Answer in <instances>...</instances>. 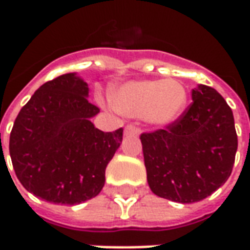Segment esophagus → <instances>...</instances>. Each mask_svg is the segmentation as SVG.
Masks as SVG:
<instances>
[{"label":"esophagus","instance_id":"34e87169","mask_svg":"<svg viewBox=\"0 0 250 250\" xmlns=\"http://www.w3.org/2000/svg\"><path fill=\"white\" fill-rule=\"evenodd\" d=\"M125 135H135V136H138V135H139V134H141V130H139V128H138L136 125H128L125 128Z\"/></svg>","mask_w":250,"mask_h":250}]
</instances>
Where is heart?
<instances>
[{"label": "heart", "instance_id": "heart-1", "mask_svg": "<svg viewBox=\"0 0 250 250\" xmlns=\"http://www.w3.org/2000/svg\"><path fill=\"white\" fill-rule=\"evenodd\" d=\"M120 114L145 118L154 125H168L179 119L188 104V91L177 79L125 83L112 95Z\"/></svg>", "mask_w": 250, "mask_h": 250}]
</instances>
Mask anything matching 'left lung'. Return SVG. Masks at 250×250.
Wrapping results in <instances>:
<instances>
[{
    "label": "left lung",
    "instance_id": "left-lung-1",
    "mask_svg": "<svg viewBox=\"0 0 250 250\" xmlns=\"http://www.w3.org/2000/svg\"><path fill=\"white\" fill-rule=\"evenodd\" d=\"M191 98L178 120L141 135L151 191L181 204L202 201L225 184L238 145L225 99L204 84L194 88Z\"/></svg>",
    "mask_w": 250,
    "mask_h": 250
}]
</instances>
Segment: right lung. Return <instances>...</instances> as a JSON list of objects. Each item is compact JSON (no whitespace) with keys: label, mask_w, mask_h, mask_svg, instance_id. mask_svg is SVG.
<instances>
[{"label":"right lung","mask_w":250,"mask_h":250,"mask_svg":"<svg viewBox=\"0 0 250 250\" xmlns=\"http://www.w3.org/2000/svg\"><path fill=\"white\" fill-rule=\"evenodd\" d=\"M88 84L65 73L42 84L14 120L9 152L29 193L52 204L75 205L96 197L105 167L119 148L123 128L98 130L100 109L88 100Z\"/></svg>","instance_id":"1"}]
</instances>
